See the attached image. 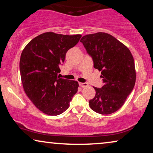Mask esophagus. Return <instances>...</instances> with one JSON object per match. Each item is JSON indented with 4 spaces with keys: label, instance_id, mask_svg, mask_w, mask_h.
Returning a JSON list of instances; mask_svg holds the SVG:
<instances>
[{
    "label": "esophagus",
    "instance_id": "34e87169",
    "mask_svg": "<svg viewBox=\"0 0 153 153\" xmlns=\"http://www.w3.org/2000/svg\"><path fill=\"white\" fill-rule=\"evenodd\" d=\"M79 85L81 88H86V87L88 86V84L87 83H79Z\"/></svg>",
    "mask_w": 153,
    "mask_h": 153
}]
</instances>
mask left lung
<instances>
[{"instance_id":"obj_1","label":"left lung","mask_w":153,"mask_h":153,"mask_svg":"<svg viewBox=\"0 0 153 153\" xmlns=\"http://www.w3.org/2000/svg\"><path fill=\"white\" fill-rule=\"evenodd\" d=\"M82 42L92 57L94 67L101 71L103 85L94 87L96 95L89 102L93 111L107 115L123 107L135 83L136 72L129 49L114 36L98 32L84 36Z\"/></svg>"}]
</instances>
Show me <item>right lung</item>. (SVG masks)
Returning <instances> with one entry per match:
<instances>
[{"instance_id":"1","label":"right lung","mask_w":153,"mask_h":153,"mask_svg":"<svg viewBox=\"0 0 153 153\" xmlns=\"http://www.w3.org/2000/svg\"><path fill=\"white\" fill-rule=\"evenodd\" d=\"M81 35L68 36L46 32L30 40L20 60L21 81L26 94L37 109L49 116H57L68 109L77 92L76 81L57 76L70 48Z\"/></svg>"}]
</instances>
